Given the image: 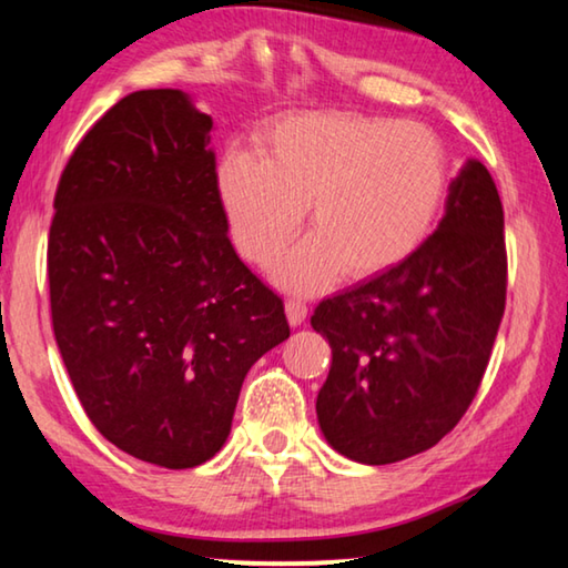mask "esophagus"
<instances>
[{"label":"esophagus","mask_w":568,"mask_h":568,"mask_svg":"<svg viewBox=\"0 0 568 568\" xmlns=\"http://www.w3.org/2000/svg\"><path fill=\"white\" fill-rule=\"evenodd\" d=\"M285 315H287V323L297 328V325H303L305 315H307V305L303 301H297V297H287L285 301Z\"/></svg>","instance_id":"esophagus-1"}]
</instances>
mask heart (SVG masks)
<instances>
[{"label":"heart","mask_w":568,"mask_h":568,"mask_svg":"<svg viewBox=\"0 0 568 568\" xmlns=\"http://www.w3.org/2000/svg\"><path fill=\"white\" fill-rule=\"evenodd\" d=\"M444 140L420 122L363 114H295L271 124L257 160L230 152L217 195L237 253L271 267L297 235L307 205L313 235L277 265L297 293L345 271L365 281L398 267L434 233L448 192Z\"/></svg>","instance_id":"obj_1"}]
</instances>
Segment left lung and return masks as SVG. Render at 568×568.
I'll return each mask as SVG.
<instances>
[{
    "label": "left lung",
    "mask_w": 568,
    "mask_h": 568,
    "mask_svg": "<svg viewBox=\"0 0 568 568\" xmlns=\"http://www.w3.org/2000/svg\"><path fill=\"white\" fill-rule=\"evenodd\" d=\"M504 307L501 197L468 160L408 261L315 307L311 325L333 351L315 400L325 440L368 466L436 446L476 398Z\"/></svg>",
    "instance_id": "8db88e82"
}]
</instances>
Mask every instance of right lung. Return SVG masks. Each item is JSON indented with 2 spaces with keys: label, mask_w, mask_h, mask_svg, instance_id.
I'll return each instance as SVG.
<instances>
[{
  "label": "right lung",
  "mask_w": 568,
  "mask_h": 568,
  "mask_svg": "<svg viewBox=\"0 0 568 568\" xmlns=\"http://www.w3.org/2000/svg\"><path fill=\"white\" fill-rule=\"evenodd\" d=\"M210 130L180 90L122 98L64 165L47 243L77 398L110 444L165 468L223 448L250 365L291 335L227 237Z\"/></svg>",
  "instance_id": "1"
}]
</instances>
